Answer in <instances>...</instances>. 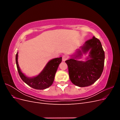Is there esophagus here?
Returning a JSON list of instances; mask_svg holds the SVG:
<instances>
[{"label":"esophagus","mask_w":120,"mask_h":120,"mask_svg":"<svg viewBox=\"0 0 120 120\" xmlns=\"http://www.w3.org/2000/svg\"><path fill=\"white\" fill-rule=\"evenodd\" d=\"M67 59H68V56H67L64 55L62 56V60H63V61H65Z\"/></svg>","instance_id":"esophagus-1"}]
</instances>
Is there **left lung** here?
I'll return each instance as SVG.
<instances>
[{"label": "left lung", "instance_id": "obj_1", "mask_svg": "<svg viewBox=\"0 0 120 120\" xmlns=\"http://www.w3.org/2000/svg\"><path fill=\"white\" fill-rule=\"evenodd\" d=\"M81 50L79 49L71 59L65 62L68 65L70 79L72 83L79 87L88 86L95 83L102 74L105 52L99 39L93 37L86 41ZM90 50L86 62L76 60Z\"/></svg>", "mask_w": 120, "mask_h": 120}]
</instances>
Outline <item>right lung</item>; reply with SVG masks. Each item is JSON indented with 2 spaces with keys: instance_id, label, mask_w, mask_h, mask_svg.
Wrapping results in <instances>:
<instances>
[{
  "instance_id": "1",
  "label": "right lung",
  "mask_w": 120,
  "mask_h": 120,
  "mask_svg": "<svg viewBox=\"0 0 120 120\" xmlns=\"http://www.w3.org/2000/svg\"><path fill=\"white\" fill-rule=\"evenodd\" d=\"M17 60L18 52L15 57L16 64L18 72L22 80L27 85L34 89L44 90L52 84L58 67L62 60V57H57L50 60L41 73L33 78H28L21 71Z\"/></svg>"
}]
</instances>
